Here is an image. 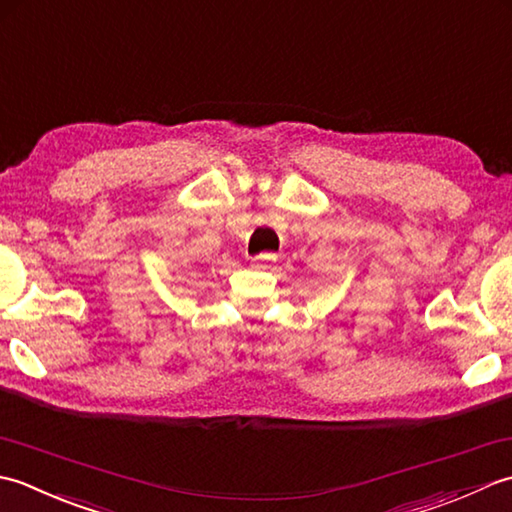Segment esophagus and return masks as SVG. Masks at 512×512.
<instances>
[{
  "instance_id": "esophagus-1",
  "label": "esophagus",
  "mask_w": 512,
  "mask_h": 512,
  "mask_svg": "<svg viewBox=\"0 0 512 512\" xmlns=\"http://www.w3.org/2000/svg\"><path fill=\"white\" fill-rule=\"evenodd\" d=\"M249 260H252L254 265H265V263H271V260H276V254H256V256H249Z\"/></svg>"
}]
</instances>
